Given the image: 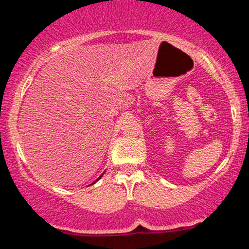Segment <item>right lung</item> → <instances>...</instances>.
<instances>
[{
  "instance_id": "add662e5",
  "label": "right lung",
  "mask_w": 249,
  "mask_h": 249,
  "mask_svg": "<svg viewBox=\"0 0 249 249\" xmlns=\"http://www.w3.org/2000/svg\"><path fill=\"white\" fill-rule=\"evenodd\" d=\"M99 178H101V177H99ZM99 178H98V179H99ZM98 179H97V180H98Z\"/></svg>"
}]
</instances>
